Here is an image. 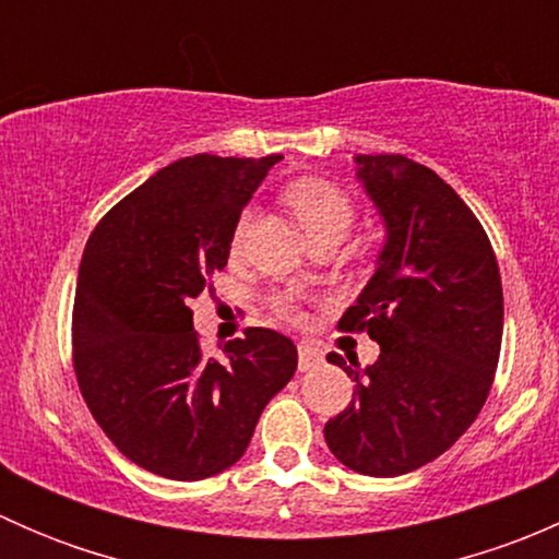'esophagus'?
I'll use <instances>...</instances> for the list:
<instances>
[{
  "label": "esophagus",
  "instance_id": "esophagus-1",
  "mask_svg": "<svg viewBox=\"0 0 559 559\" xmlns=\"http://www.w3.org/2000/svg\"><path fill=\"white\" fill-rule=\"evenodd\" d=\"M321 365V352L313 346V343H300L297 346V368H300V373H308V370L319 368Z\"/></svg>",
  "mask_w": 559,
  "mask_h": 559
}]
</instances>
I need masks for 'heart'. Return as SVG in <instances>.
<instances>
[{
	"label": "heart",
	"instance_id": "1",
	"mask_svg": "<svg viewBox=\"0 0 559 559\" xmlns=\"http://www.w3.org/2000/svg\"><path fill=\"white\" fill-rule=\"evenodd\" d=\"M284 202L292 207V213L297 216L300 227L306 229L308 238L321 233H337L346 235V229L352 227L354 222V205L335 183L330 180H321V178H302L295 180V183L286 186L284 191ZM246 227H248V213L238 218L235 224V235H233V243L240 246L246 238ZM281 313H289V306L284 300L275 302Z\"/></svg>",
	"mask_w": 559,
	"mask_h": 559
}]
</instances>
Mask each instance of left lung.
Segmentation results:
<instances>
[{"label":"left lung","instance_id":"1","mask_svg":"<svg viewBox=\"0 0 559 559\" xmlns=\"http://www.w3.org/2000/svg\"><path fill=\"white\" fill-rule=\"evenodd\" d=\"M354 165L386 238L341 330H368L381 354L368 368L326 354L357 386L324 441L352 471L392 478L454 447L481 411L503 341V286L487 233L447 180L400 154H357Z\"/></svg>","mask_w":559,"mask_h":559}]
</instances>
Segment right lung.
Masks as SVG:
<instances>
[{"mask_svg": "<svg viewBox=\"0 0 559 559\" xmlns=\"http://www.w3.org/2000/svg\"><path fill=\"white\" fill-rule=\"evenodd\" d=\"M284 156L194 154L151 175L97 224L72 313L78 386L134 465L200 481L243 456L264 405L297 370L286 335L251 326L202 357L189 302L227 267L235 224Z\"/></svg>", "mask_w": 559, "mask_h": 559, "instance_id": "right-lung-1", "label": "right lung"}]
</instances>
